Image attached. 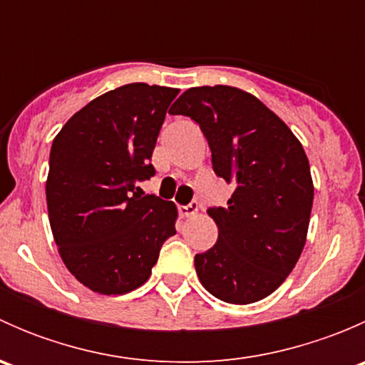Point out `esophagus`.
<instances>
[{"instance_id":"1","label":"esophagus","mask_w":365,"mask_h":365,"mask_svg":"<svg viewBox=\"0 0 365 365\" xmlns=\"http://www.w3.org/2000/svg\"><path fill=\"white\" fill-rule=\"evenodd\" d=\"M197 210H200V208H197V203H190L187 206H180L178 212H180V215H182V217H192V215H196Z\"/></svg>"}]
</instances>
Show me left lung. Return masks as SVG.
Listing matches in <instances>:
<instances>
[{"mask_svg": "<svg viewBox=\"0 0 365 365\" xmlns=\"http://www.w3.org/2000/svg\"><path fill=\"white\" fill-rule=\"evenodd\" d=\"M173 108L200 123L213 171L235 185L226 208L208 210L219 238L194 257L197 277L227 304L263 300L292 274L307 240L314 185L304 146L240 88H190Z\"/></svg>", "mask_w": 365, "mask_h": 365, "instance_id": "1", "label": "left lung"}]
</instances>
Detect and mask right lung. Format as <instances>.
<instances>
[{"instance_id": "obj_1", "label": "right lung", "mask_w": 365, "mask_h": 365, "mask_svg": "<svg viewBox=\"0 0 365 365\" xmlns=\"http://www.w3.org/2000/svg\"><path fill=\"white\" fill-rule=\"evenodd\" d=\"M180 90L130 83L88 102L51 146L46 182L51 231L70 274L101 295L145 284L176 235L173 201L143 196L152 153Z\"/></svg>"}]
</instances>
